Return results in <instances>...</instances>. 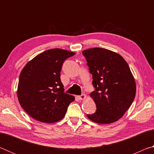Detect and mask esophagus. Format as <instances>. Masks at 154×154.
<instances>
[{"mask_svg":"<svg viewBox=\"0 0 154 154\" xmlns=\"http://www.w3.org/2000/svg\"><path fill=\"white\" fill-rule=\"evenodd\" d=\"M85 98H86L85 94H82L81 96H78V98H79V100H84V99H85Z\"/></svg>","mask_w":154,"mask_h":154,"instance_id":"1","label":"esophagus"}]
</instances>
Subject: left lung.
Returning a JSON list of instances; mask_svg holds the SVG:
<instances>
[{
    "label": "left lung",
    "instance_id": "obj_1",
    "mask_svg": "<svg viewBox=\"0 0 154 154\" xmlns=\"http://www.w3.org/2000/svg\"><path fill=\"white\" fill-rule=\"evenodd\" d=\"M95 90L90 96L96 105L94 113L87 117L94 122L108 124L119 120L132 105L136 83L123 57L106 49L83 51Z\"/></svg>",
    "mask_w": 154,
    "mask_h": 154
}]
</instances>
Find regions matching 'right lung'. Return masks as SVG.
I'll return each instance as SVG.
<instances>
[{"label":"right lung","instance_id":"add662e5","mask_svg":"<svg viewBox=\"0 0 154 154\" xmlns=\"http://www.w3.org/2000/svg\"><path fill=\"white\" fill-rule=\"evenodd\" d=\"M75 52L51 49L31 60L21 71L17 98L23 109L36 120L54 123L64 118L73 96L64 92L60 80L63 62Z\"/></svg>","mask_w":154,"mask_h":154}]
</instances>
